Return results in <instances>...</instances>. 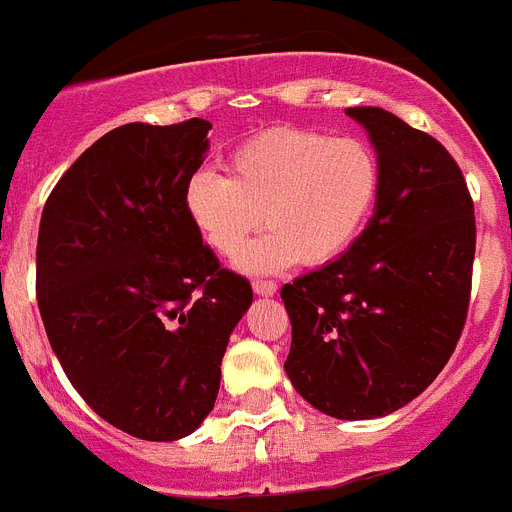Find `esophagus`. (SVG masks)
I'll list each match as a JSON object with an SVG mask.
<instances>
[{
    "label": "esophagus",
    "instance_id": "34e87169",
    "mask_svg": "<svg viewBox=\"0 0 512 512\" xmlns=\"http://www.w3.org/2000/svg\"><path fill=\"white\" fill-rule=\"evenodd\" d=\"M253 292L261 295V298H269V295L277 292V282H272V279H253Z\"/></svg>",
    "mask_w": 512,
    "mask_h": 512
}]
</instances>
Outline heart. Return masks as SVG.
Wrapping results in <instances>:
<instances>
[{
    "mask_svg": "<svg viewBox=\"0 0 512 512\" xmlns=\"http://www.w3.org/2000/svg\"><path fill=\"white\" fill-rule=\"evenodd\" d=\"M227 176L196 170L186 183V214L214 253L233 259L261 220L272 227L243 256L253 272L339 259L373 214L381 163L368 142L316 129L279 126L240 142ZM265 217L261 218L260 214Z\"/></svg>",
    "mask_w": 512,
    "mask_h": 512,
    "instance_id": "1",
    "label": "heart"
}]
</instances>
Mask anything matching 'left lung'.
I'll return each instance as SVG.
<instances>
[{"label": "left lung", "mask_w": 512, "mask_h": 512, "mask_svg": "<svg viewBox=\"0 0 512 512\" xmlns=\"http://www.w3.org/2000/svg\"><path fill=\"white\" fill-rule=\"evenodd\" d=\"M381 163L375 214L344 256L282 287L292 323L285 370L336 419L391 414L451 360L471 298L476 222L443 144L383 111L347 108Z\"/></svg>", "instance_id": "8db88e82"}]
</instances>
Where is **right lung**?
<instances>
[{"label": "right lung", "instance_id": "1", "mask_svg": "<svg viewBox=\"0 0 512 512\" xmlns=\"http://www.w3.org/2000/svg\"><path fill=\"white\" fill-rule=\"evenodd\" d=\"M212 124H124L48 194L36 246L46 336L87 406L142 440L202 425L253 300L191 225L183 194Z\"/></svg>", "mask_w": 512, "mask_h": 512}]
</instances>
